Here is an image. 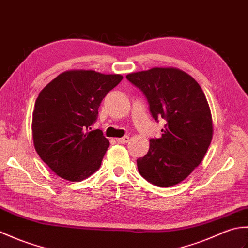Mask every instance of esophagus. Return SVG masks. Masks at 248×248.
Segmentation results:
<instances>
[{
	"instance_id": "esophagus-1",
	"label": "esophagus",
	"mask_w": 248,
	"mask_h": 248,
	"mask_svg": "<svg viewBox=\"0 0 248 248\" xmlns=\"http://www.w3.org/2000/svg\"><path fill=\"white\" fill-rule=\"evenodd\" d=\"M116 141L119 144H125L129 141V136H124V138H119V139H116Z\"/></svg>"
}]
</instances>
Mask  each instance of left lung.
I'll list each match as a JSON object with an SVG mask.
<instances>
[{
	"mask_svg": "<svg viewBox=\"0 0 248 248\" xmlns=\"http://www.w3.org/2000/svg\"><path fill=\"white\" fill-rule=\"evenodd\" d=\"M148 99L154 118H164L160 139L138 159L139 171L156 186L170 187L189 176L207 154L213 138L208 100L191 76L175 67H155L127 75Z\"/></svg>",
	"mask_w": 248,
	"mask_h": 248,
	"instance_id": "obj_1",
	"label": "left lung"
}]
</instances>
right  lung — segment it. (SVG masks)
<instances>
[{"label": "right lung", "mask_w": 248, "mask_h": 248, "mask_svg": "<svg viewBox=\"0 0 248 248\" xmlns=\"http://www.w3.org/2000/svg\"><path fill=\"white\" fill-rule=\"evenodd\" d=\"M121 80V75L67 70L39 93L31 120L33 143L59 177L82 181L101 166L109 141L101 130L89 129L103 98Z\"/></svg>", "instance_id": "1"}]
</instances>
